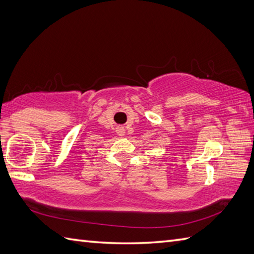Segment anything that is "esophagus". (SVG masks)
<instances>
[{
  "label": "esophagus",
  "mask_w": 254,
  "mask_h": 254,
  "mask_svg": "<svg viewBox=\"0 0 254 254\" xmlns=\"http://www.w3.org/2000/svg\"><path fill=\"white\" fill-rule=\"evenodd\" d=\"M117 134L119 135V136H125V135H126L125 127H117Z\"/></svg>",
  "instance_id": "esophagus-1"
}]
</instances>
